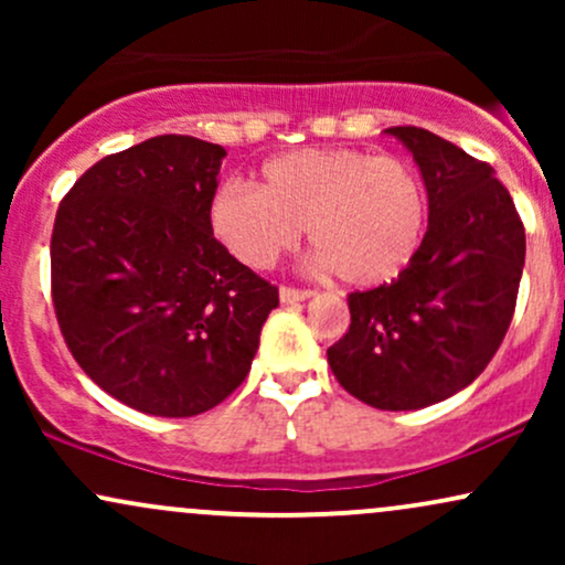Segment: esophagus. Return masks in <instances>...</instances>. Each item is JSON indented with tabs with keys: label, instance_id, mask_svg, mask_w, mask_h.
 Listing matches in <instances>:
<instances>
[{
	"label": "esophagus",
	"instance_id": "34e87169",
	"mask_svg": "<svg viewBox=\"0 0 565 565\" xmlns=\"http://www.w3.org/2000/svg\"><path fill=\"white\" fill-rule=\"evenodd\" d=\"M278 297H281L284 305H291V302H305L313 297V291L310 289H295V287H281L278 289Z\"/></svg>",
	"mask_w": 565,
	"mask_h": 565
}]
</instances>
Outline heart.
<instances>
[{
  "label": "heart",
  "mask_w": 565,
  "mask_h": 565,
  "mask_svg": "<svg viewBox=\"0 0 565 565\" xmlns=\"http://www.w3.org/2000/svg\"><path fill=\"white\" fill-rule=\"evenodd\" d=\"M302 225L319 268L350 287H385L423 249V174L364 148H300L265 161L257 188L231 180L210 201L212 233L246 268H270Z\"/></svg>",
  "instance_id": "obj_1"
}]
</instances>
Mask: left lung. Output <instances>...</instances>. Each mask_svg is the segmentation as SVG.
I'll return each instance as SVG.
<instances>
[{
	"mask_svg": "<svg viewBox=\"0 0 565 565\" xmlns=\"http://www.w3.org/2000/svg\"><path fill=\"white\" fill-rule=\"evenodd\" d=\"M385 132L423 174L425 242L395 281L348 297L350 329L327 359L359 401L414 412L465 391L494 359L515 310L526 231L494 167L427 129Z\"/></svg>",
	"mask_w": 565,
	"mask_h": 565,
	"instance_id": "8db88e82",
	"label": "left lung"
}]
</instances>
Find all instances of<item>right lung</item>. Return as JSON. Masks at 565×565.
<instances>
[{
    "label": "right lung",
    "mask_w": 565,
    "mask_h": 565,
    "mask_svg": "<svg viewBox=\"0 0 565 565\" xmlns=\"http://www.w3.org/2000/svg\"><path fill=\"white\" fill-rule=\"evenodd\" d=\"M223 146L159 135L97 161L55 215L61 332L95 385L153 417H193L242 385L278 289L210 228Z\"/></svg>",
    "instance_id": "obj_1"
}]
</instances>
